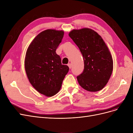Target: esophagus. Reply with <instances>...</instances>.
Listing matches in <instances>:
<instances>
[{"label":"esophagus","instance_id":"34e87169","mask_svg":"<svg viewBox=\"0 0 133 133\" xmlns=\"http://www.w3.org/2000/svg\"><path fill=\"white\" fill-rule=\"evenodd\" d=\"M68 66H69V68L70 69V68H71V64H70V63L68 64Z\"/></svg>","mask_w":133,"mask_h":133}]
</instances>
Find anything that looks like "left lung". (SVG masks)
Instances as JSON below:
<instances>
[{
    "instance_id": "1",
    "label": "left lung",
    "mask_w": 133,
    "mask_h": 133,
    "mask_svg": "<svg viewBox=\"0 0 133 133\" xmlns=\"http://www.w3.org/2000/svg\"><path fill=\"white\" fill-rule=\"evenodd\" d=\"M69 36L82 54L84 69L77 76L79 85L91 92L102 90L109 80L113 69V60L104 40L90 28L73 29Z\"/></svg>"
}]
</instances>
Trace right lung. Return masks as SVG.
Masks as SVG:
<instances>
[{"instance_id":"1","label":"right lung","mask_w":133,"mask_h":133,"mask_svg":"<svg viewBox=\"0 0 133 133\" xmlns=\"http://www.w3.org/2000/svg\"><path fill=\"white\" fill-rule=\"evenodd\" d=\"M64 33L63 30H44L32 41L26 52L24 65L29 81L36 90L48 97L59 92L69 69L55 52Z\"/></svg>"}]
</instances>
